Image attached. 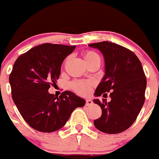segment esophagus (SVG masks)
I'll return each instance as SVG.
<instances>
[{
  "label": "esophagus",
  "instance_id": "34e87169",
  "mask_svg": "<svg viewBox=\"0 0 159 159\" xmlns=\"http://www.w3.org/2000/svg\"><path fill=\"white\" fill-rule=\"evenodd\" d=\"M93 104V101L90 99H86V106H90Z\"/></svg>",
  "mask_w": 159,
  "mask_h": 159
}]
</instances>
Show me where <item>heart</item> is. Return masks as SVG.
Here are the masks:
<instances>
[{"mask_svg":"<svg viewBox=\"0 0 159 159\" xmlns=\"http://www.w3.org/2000/svg\"><path fill=\"white\" fill-rule=\"evenodd\" d=\"M83 57H84L85 62L87 64L88 66L93 65V64L100 66V63H101V57L98 53L94 51H87L86 52H85ZM66 61L67 59L66 60ZM93 86V83L89 80H77V81L73 82L70 85L71 89L76 93L81 96L88 95Z\"/></svg>","mask_w":159,"mask_h":159,"instance_id":"1","label":"heart"}]
</instances>
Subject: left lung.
<instances>
[{"label":"left lung","mask_w":159,"mask_h":159,"mask_svg":"<svg viewBox=\"0 0 159 159\" xmlns=\"http://www.w3.org/2000/svg\"><path fill=\"white\" fill-rule=\"evenodd\" d=\"M97 48L104 58L105 75L94 95L107 97L111 100L103 103L93 100L101 107V117L93 121L99 131L118 134L129 128L144 105L146 80L141 62L131 50L117 44L101 42L89 44Z\"/></svg>","instance_id":"left-lung-1"}]
</instances>
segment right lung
<instances>
[{
    "instance_id": "1",
    "label": "right lung",
    "mask_w": 159,
    "mask_h": 159,
    "mask_svg": "<svg viewBox=\"0 0 159 159\" xmlns=\"http://www.w3.org/2000/svg\"><path fill=\"white\" fill-rule=\"evenodd\" d=\"M76 45L45 43L21 55L9 76L11 95L24 120L34 130L53 132L62 128L76 107L86 103L70 91L59 97L48 92L56 84L61 66Z\"/></svg>"
}]
</instances>
